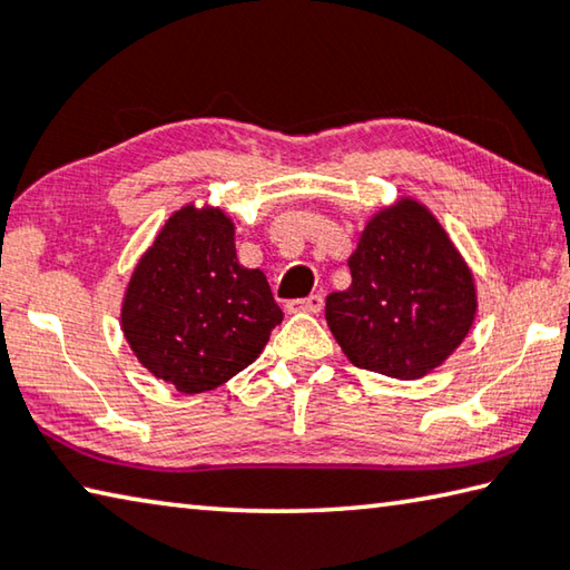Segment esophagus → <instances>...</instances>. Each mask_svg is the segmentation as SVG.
<instances>
[{
    "label": "esophagus",
    "instance_id": "obj_1",
    "mask_svg": "<svg viewBox=\"0 0 570 570\" xmlns=\"http://www.w3.org/2000/svg\"><path fill=\"white\" fill-rule=\"evenodd\" d=\"M324 306L322 294H312L306 298H296V302H288V312H306V314H320Z\"/></svg>",
    "mask_w": 570,
    "mask_h": 570
}]
</instances>
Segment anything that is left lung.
I'll list each match as a JSON object with an SVG mask.
<instances>
[{
    "instance_id": "obj_1",
    "label": "left lung",
    "mask_w": 570,
    "mask_h": 570,
    "mask_svg": "<svg viewBox=\"0 0 570 570\" xmlns=\"http://www.w3.org/2000/svg\"><path fill=\"white\" fill-rule=\"evenodd\" d=\"M352 286L326 296V324L354 366L420 380L465 340L475 278L440 220L412 198L370 218L350 256Z\"/></svg>"
}]
</instances>
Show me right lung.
Masks as SVG:
<instances>
[{"instance_id":"obj_1","label":"right lung","mask_w":570,"mask_h":570,"mask_svg":"<svg viewBox=\"0 0 570 570\" xmlns=\"http://www.w3.org/2000/svg\"><path fill=\"white\" fill-rule=\"evenodd\" d=\"M234 236L220 208L183 206L125 288L120 326L132 354L183 394L246 370L284 320L262 268L238 264Z\"/></svg>"}]
</instances>
